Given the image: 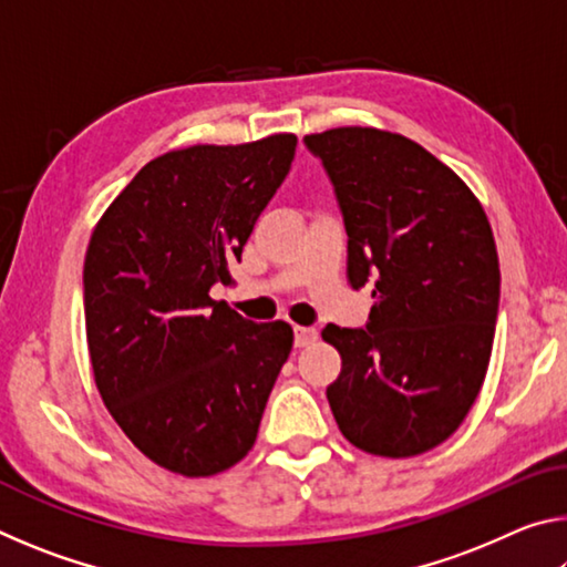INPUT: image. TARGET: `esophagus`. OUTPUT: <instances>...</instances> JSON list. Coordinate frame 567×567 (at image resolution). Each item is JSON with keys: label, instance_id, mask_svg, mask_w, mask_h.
Listing matches in <instances>:
<instances>
[{"label": "esophagus", "instance_id": "esophagus-1", "mask_svg": "<svg viewBox=\"0 0 567 567\" xmlns=\"http://www.w3.org/2000/svg\"><path fill=\"white\" fill-rule=\"evenodd\" d=\"M318 340V330L312 328H295V348H307Z\"/></svg>", "mask_w": 567, "mask_h": 567}]
</instances>
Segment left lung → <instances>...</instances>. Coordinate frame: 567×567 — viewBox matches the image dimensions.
Instances as JSON below:
<instances>
[{
  "label": "left lung",
  "instance_id": "obj_1",
  "mask_svg": "<svg viewBox=\"0 0 567 567\" xmlns=\"http://www.w3.org/2000/svg\"><path fill=\"white\" fill-rule=\"evenodd\" d=\"M348 233V280L372 282L364 328L328 324L342 370L328 388L340 433L412 457L455 433L491 362L501 265L483 205L453 169L402 134H307Z\"/></svg>",
  "mask_w": 567,
  "mask_h": 567
}]
</instances>
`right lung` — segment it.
I'll return each instance as SVG.
<instances>
[{
	"instance_id": "1",
	"label": "right lung",
	"mask_w": 567,
	"mask_h": 567,
	"mask_svg": "<svg viewBox=\"0 0 567 567\" xmlns=\"http://www.w3.org/2000/svg\"><path fill=\"white\" fill-rule=\"evenodd\" d=\"M295 134L195 145L147 162L94 227L84 322L110 415L152 463L187 477L237 465L292 350L209 290L233 285L249 233L290 172Z\"/></svg>"
}]
</instances>
